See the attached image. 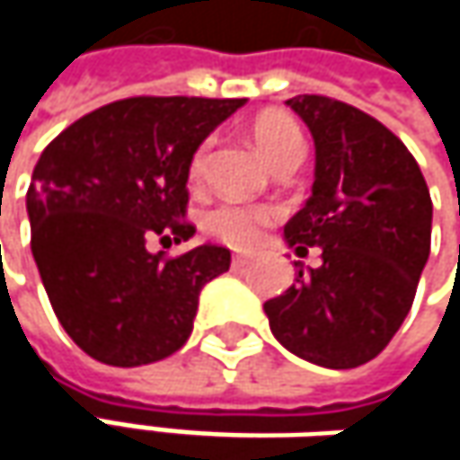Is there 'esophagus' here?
Segmentation results:
<instances>
[{
  "label": "esophagus",
  "instance_id": "obj_1",
  "mask_svg": "<svg viewBox=\"0 0 460 460\" xmlns=\"http://www.w3.org/2000/svg\"><path fill=\"white\" fill-rule=\"evenodd\" d=\"M231 266H234V269H244V266H250V258H247V255H234V258H231Z\"/></svg>",
  "mask_w": 460,
  "mask_h": 460
}]
</instances>
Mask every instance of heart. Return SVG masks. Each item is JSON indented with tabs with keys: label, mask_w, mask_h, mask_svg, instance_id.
<instances>
[{
	"label": "heart",
	"mask_w": 460,
	"mask_h": 460,
	"mask_svg": "<svg viewBox=\"0 0 460 460\" xmlns=\"http://www.w3.org/2000/svg\"><path fill=\"white\" fill-rule=\"evenodd\" d=\"M252 140L263 159L277 170L285 162H301L304 156V133L298 122L285 114V111H263L261 117L252 119ZM213 138H205L189 159V181L199 183L205 175L208 164V151H210ZM274 218L271 208H255V205H236V202H221L213 210L205 213L202 226L210 236L229 247H250L258 242L261 231L266 229Z\"/></svg>",
	"instance_id": "heart-1"
}]
</instances>
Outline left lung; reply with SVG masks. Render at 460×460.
Wrapping results in <instances>:
<instances>
[{
	"label": "left lung",
	"mask_w": 460,
	"mask_h": 460,
	"mask_svg": "<svg viewBox=\"0 0 460 460\" xmlns=\"http://www.w3.org/2000/svg\"><path fill=\"white\" fill-rule=\"evenodd\" d=\"M288 106L317 146L314 186L285 236L322 247V266L263 304L274 338L296 357L349 370L378 357L413 306L431 247V197L420 167L376 117L327 98Z\"/></svg>",
	"instance_id": "8db88e82"
}]
</instances>
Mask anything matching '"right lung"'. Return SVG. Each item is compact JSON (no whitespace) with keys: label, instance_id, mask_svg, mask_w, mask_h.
<instances>
[{"label":"right lung","instance_id":"add662e5","mask_svg":"<svg viewBox=\"0 0 460 460\" xmlns=\"http://www.w3.org/2000/svg\"><path fill=\"white\" fill-rule=\"evenodd\" d=\"M244 98L138 95L106 103L49 140L31 175V252L71 341L98 362L138 367L191 335L199 290L231 252L186 242L189 159Z\"/></svg>","mask_w":460,"mask_h":460}]
</instances>
